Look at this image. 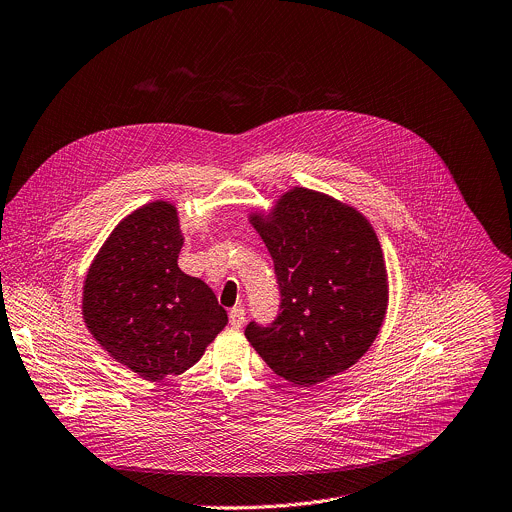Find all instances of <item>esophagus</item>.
<instances>
[{
  "label": "esophagus",
  "instance_id": "34e87169",
  "mask_svg": "<svg viewBox=\"0 0 512 512\" xmlns=\"http://www.w3.org/2000/svg\"><path fill=\"white\" fill-rule=\"evenodd\" d=\"M228 318H230V324L238 328V326H242V324H244V318H246V310H244L242 306H234V308L230 310Z\"/></svg>",
  "mask_w": 512,
  "mask_h": 512
}]
</instances>
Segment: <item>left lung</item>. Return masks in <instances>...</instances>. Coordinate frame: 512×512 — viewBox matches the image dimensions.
<instances>
[{"label": "left lung", "mask_w": 512, "mask_h": 512, "mask_svg": "<svg viewBox=\"0 0 512 512\" xmlns=\"http://www.w3.org/2000/svg\"><path fill=\"white\" fill-rule=\"evenodd\" d=\"M274 262L278 316L244 330L288 382L312 386L350 368L374 342L388 284L380 242L362 214L294 188L272 216H252Z\"/></svg>", "instance_id": "1"}]
</instances>
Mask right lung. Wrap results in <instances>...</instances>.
Masks as SVG:
<instances>
[{"label":"right lung","mask_w":512,"mask_h":512,"mask_svg":"<svg viewBox=\"0 0 512 512\" xmlns=\"http://www.w3.org/2000/svg\"><path fill=\"white\" fill-rule=\"evenodd\" d=\"M182 244L176 208L146 204L118 224L84 284L88 330L146 380L196 364L228 322L214 292L178 268Z\"/></svg>","instance_id":"right-lung-1"}]
</instances>
